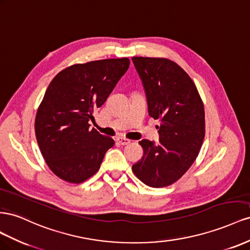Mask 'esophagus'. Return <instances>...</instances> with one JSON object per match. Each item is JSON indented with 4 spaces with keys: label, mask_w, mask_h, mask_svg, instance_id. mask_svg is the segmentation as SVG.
Instances as JSON below:
<instances>
[{
    "label": "esophagus",
    "mask_w": 250,
    "mask_h": 250,
    "mask_svg": "<svg viewBox=\"0 0 250 250\" xmlns=\"http://www.w3.org/2000/svg\"><path fill=\"white\" fill-rule=\"evenodd\" d=\"M117 141L119 142V144H120L121 146H126V145H129L130 142H131V140L126 139V138H125V137H118V138H117Z\"/></svg>",
    "instance_id": "esophagus-1"
}]
</instances>
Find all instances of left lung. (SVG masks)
I'll return each instance as SVG.
<instances>
[{"instance_id": "8db88e82", "label": "left lung", "mask_w": 250, "mask_h": 250, "mask_svg": "<svg viewBox=\"0 0 250 250\" xmlns=\"http://www.w3.org/2000/svg\"><path fill=\"white\" fill-rule=\"evenodd\" d=\"M146 92L148 115L160 120L159 142L142 139V158L133 172L145 184L163 188L196 160L205 135L204 106L194 82L167 59L132 58Z\"/></svg>"}]
</instances>
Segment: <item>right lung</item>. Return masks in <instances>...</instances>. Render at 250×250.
Masks as SVG:
<instances>
[{"label": "right lung", "mask_w": 250, "mask_h": 250, "mask_svg": "<svg viewBox=\"0 0 250 250\" xmlns=\"http://www.w3.org/2000/svg\"><path fill=\"white\" fill-rule=\"evenodd\" d=\"M130 66V60L110 59L77 63L56 75L35 117V135L52 172L70 183H82L101 167L114 144L89 121L104 104Z\"/></svg>", "instance_id": "obj_1"}]
</instances>
